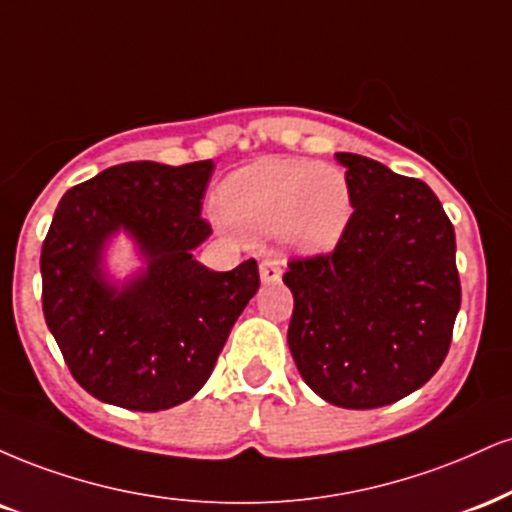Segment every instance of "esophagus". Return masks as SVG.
I'll use <instances>...</instances> for the list:
<instances>
[{"label":"esophagus","instance_id":"esophagus-1","mask_svg":"<svg viewBox=\"0 0 512 512\" xmlns=\"http://www.w3.org/2000/svg\"><path fill=\"white\" fill-rule=\"evenodd\" d=\"M260 276L264 283H272L281 279V260L276 257H267V260L260 262Z\"/></svg>","mask_w":512,"mask_h":512}]
</instances>
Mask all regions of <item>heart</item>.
<instances>
[{"label": "heart", "instance_id": "heart-1", "mask_svg": "<svg viewBox=\"0 0 512 512\" xmlns=\"http://www.w3.org/2000/svg\"><path fill=\"white\" fill-rule=\"evenodd\" d=\"M219 209L248 238L283 233L305 252L334 248L353 214L346 176L334 166L267 159L224 183Z\"/></svg>", "mask_w": 512, "mask_h": 512}]
</instances>
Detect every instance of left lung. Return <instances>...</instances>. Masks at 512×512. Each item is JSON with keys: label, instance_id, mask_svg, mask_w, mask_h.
<instances>
[{"label": "left lung", "instance_id": "obj_1", "mask_svg": "<svg viewBox=\"0 0 512 512\" xmlns=\"http://www.w3.org/2000/svg\"><path fill=\"white\" fill-rule=\"evenodd\" d=\"M336 159L353 214L334 250L288 262V348L317 396L369 410L417 391L446 360L460 310L455 231L420 178Z\"/></svg>", "mask_w": 512, "mask_h": 512}]
</instances>
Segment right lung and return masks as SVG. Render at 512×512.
Here are the masks:
<instances>
[{"mask_svg": "<svg viewBox=\"0 0 512 512\" xmlns=\"http://www.w3.org/2000/svg\"><path fill=\"white\" fill-rule=\"evenodd\" d=\"M212 171V159L126 162L61 197L40 255L42 312L73 379L102 403L157 412L193 398L260 288L255 260L231 272L193 260L212 233L200 217ZM119 228L148 260L121 292L99 269Z\"/></svg>", "mask_w": 512, "mask_h": 512, "instance_id": "obj_1", "label": "right lung"}]
</instances>
